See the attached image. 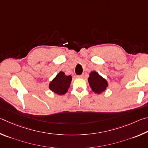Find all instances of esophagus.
<instances>
[{
	"instance_id": "1",
	"label": "esophagus",
	"mask_w": 148,
	"mask_h": 148,
	"mask_svg": "<svg viewBox=\"0 0 148 148\" xmlns=\"http://www.w3.org/2000/svg\"><path fill=\"white\" fill-rule=\"evenodd\" d=\"M84 76V75L82 74V75H77V77H78V78H83Z\"/></svg>"
}]
</instances>
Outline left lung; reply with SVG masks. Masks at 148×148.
<instances>
[{
  "mask_svg": "<svg viewBox=\"0 0 148 148\" xmlns=\"http://www.w3.org/2000/svg\"><path fill=\"white\" fill-rule=\"evenodd\" d=\"M88 82L92 90L95 94H100L107 89L108 84L106 79L99 75L96 71H92L88 77Z\"/></svg>",
  "mask_w": 148,
  "mask_h": 148,
  "instance_id": "1",
  "label": "left lung"
}]
</instances>
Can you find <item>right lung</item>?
<instances>
[{"label": "right lung", "mask_w": 148, "mask_h": 148, "mask_svg": "<svg viewBox=\"0 0 148 148\" xmlns=\"http://www.w3.org/2000/svg\"><path fill=\"white\" fill-rule=\"evenodd\" d=\"M71 80V75L67 76L64 72L60 71L49 83V88L51 91L56 94L64 95L68 91Z\"/></svg>", "instance_id": "1"}]
</instances>
